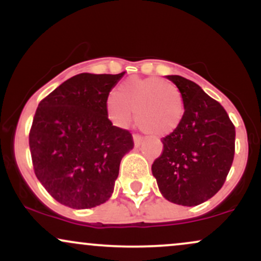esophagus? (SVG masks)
Here are the masks:
<instances>
[{"label":"esophagus","instance_id":"34e87169","mask_svg":"<svg viewBox=\"0 0 261 261\" xmlns=\"http://www.w3.org/2000/svg\"><path fill=\"white\" fill-rule=\"evenodd\" d=\"M134 142H135V147H139L141 143L143 142V137L141 135L135 134L134 135Z\"/></svg>","mask_w":261,"mask_h":261}]
</instances>
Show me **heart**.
Wrapping results in <instances>:
<instances>
[{"mask_svg": "<svg viewBox=\"0 0 261 261\" xmlns=\"http://www.w3.org/2000/svg\"><path fill=\"white\" fill-rule=\"evenodd\" d=\"M107 112L119 126H126L135 112L140 127L161 137L174 133L181 124L184 100L178 87L169 81L131 77L121 83L118 94L108 97Z\"/></svg>", "mask_w": 261, "mask_h": 261, "instance_id": "heart-1", "label": "heart"}]
</instances>
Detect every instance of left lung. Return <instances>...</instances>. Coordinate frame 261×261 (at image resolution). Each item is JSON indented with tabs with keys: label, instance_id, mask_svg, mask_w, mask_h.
Instances as JSON below:
<instances>
[{
	"label": "left lung",
	"instance_id": "1",
	"mask_svg": "<svg viewBox=\"0 0 261 261\" xmlns=\"http://www.w3.org/2000/svg\"><path fill=\"white\" fill-rule=\"evenodd\" d=\"M184 100V116L163 137V153L152 164L162 195L170 202L196 206L216 195L234 158L236 127L228 114L193 81L167 76Z\"/></svg>",
	"mask_w": 261,
	"mask_h": 261
}]
</instances>
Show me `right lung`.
I'll return each mask as SVG.
<instances>
[{
  "label": "right lung",
  "mask_w": 261,
  "mask_h": 261,
  "mask_svg": "<svg viewBox=\"0 0 261 261\" xmlns=\"http://www.w3.org/2000/svg\"><path fill=\"white\" fill-rule=\"evenodd\" d=\"M125 72L80 73L39 103L29 131L34 173L56 201L91 208L112 196L130 131L114 126L107 99Z\"/></svg>",
  "instance_id": "add662e5"
}]
</instances>
